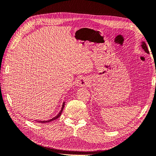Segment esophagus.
Returning <instances> with one entry per match:
<instances>
[{
	"mask_svg": "<svg viewBox=\"0 0 156 156\" xmlns=\"http://www.w3.org/2000/svg\"><path fill=\"white\" fill-rule=\"evenodd\" d=\"M89 82L88 80L86 77H80L79 78L76 83V86L77 87H85L88 86Z\"/></svg>",
	"mask_w": 156,
	"mask_h": 156,
	"instance_id": "esophagus-1",
	"label": "esophagus"
}]
</instances>
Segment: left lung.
I'll use <instances>...</instances> for the list:
<instances>
[{
    "mask_svg": "<svg viewBox=\"0 0 156 156\" xmlns=\"http://www.w3.org/2000/svg\"><path fill=\"white\" fill-rule=\"evenodd\" d=\"M140 43H141V48H142L143 50H144V51H145L146 53L149 54V51H148V48H147L146 43H145L144 41H141Z\"/></svg>",
    "mask_w": 156,
    "mask_h": 156,
    "instance_id": "left-lung-1",
    "label": "left lung"
}]
</instances>
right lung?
I'll return each instance as SVG.
<instances>
[{"label":"right lung","instance_id":"1","mask_svg":"<svg viewBox=\"0 0 156 156\" xmlns=\"http://www.w3.org/2000/svg\"><path fill=\"white\" fill-rule=\"evenodd\" d=\"M65 101H64V102H63V105H62L61 109L60 110L59 113L56 116H54V118H52V119H50V120H43V121H41V120H36V122H40V123H48V122H52V121H53V120H56L58 118H59V117L61 115L62 111H63V108H64V107H65Z\"/></svg>","mask_w":156,"mask_h":156}]
</instances>
